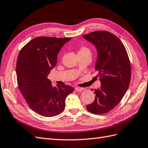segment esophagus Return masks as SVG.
Masks as SVG:
<instances>
[{
	"label": "esophagus",
	"instance_id": "obj_1",
	"mask_svg": "<svg viewBox=\"0 0 148 148\" xmlns=\"http://www.w3.org/2000/svg\"><path fill=\"white\" fill-rule=\"evenodd\" d=\"M85 90L84 88H81V87H76L75 88V90L77 92H81Z\"/></svg>",
	"mask_w": 148,
	"mask_h": 148
}]
</instances>
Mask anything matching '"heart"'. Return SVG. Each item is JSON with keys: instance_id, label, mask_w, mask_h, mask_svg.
<instances>
[{"instance_id": "obj_1", "label": "heart", "mask_w": 148, "mask_h": 148, "mask_svg": "<svg viewBox=\"0 0 148 148\" xmlns=\"http://www.w3.org/2000/svg\"><path fill=\"white\" fill-rule=\"evenodd\" d=\"M84 53H90L89 49L85 46H81L79 48V50L78 52V54H84Z\"/></svg>"}]
</instances>
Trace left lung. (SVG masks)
I'll return each instance as SVG.
<instances>
[{
	"label": "left lung",
	"mask_w": 148,
	"mask_h": 148,
	"mask_svg": "<svg viewBox=\"0 0 148 148\" xmlns=\"http://www.w3.org/2000/svg\"><path fill=\"white\" fill-rule=\"evenodd\" d=\"M93 44L97 52L95 67L101 83L94 90V101L88 104L89 112L102 114L117 106L126 93L131 78V66L127 52L116 36L106 31H95L83 35Z\"/></svg>",
	"instance_id": "1"
}]
</instances>
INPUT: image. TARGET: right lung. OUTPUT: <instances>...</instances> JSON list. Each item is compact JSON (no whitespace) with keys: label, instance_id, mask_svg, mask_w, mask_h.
I'll return each instance as SVG.
<instances>
[{"label":"right lung","instance_id":"1","mask_svg":"<svg viewBox=\"0 0 148 148\" xmlns=\"http://www.w3.org/2000/svg\"><path fill=\"white\" fill-rule=\"evenodd\" d=\"M71 38L38 37L19 52L16 64L17 82L31 109L41 116L51 117L64 109L65 99L74 90L70 85H52L47 78L57 63L61 47Z\"/></svg>","mask_w":148,"mask_h":148}]
</instances>
